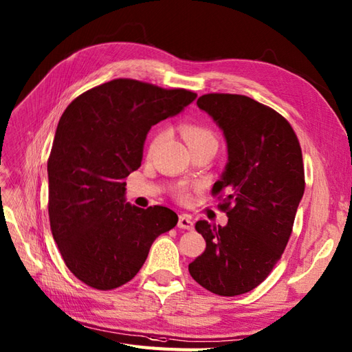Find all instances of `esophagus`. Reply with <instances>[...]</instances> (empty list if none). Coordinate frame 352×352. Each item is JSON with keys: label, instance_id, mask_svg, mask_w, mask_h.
Returning a JSON list of instances; mask_svg holds the SVG:
<instances>
[{"label": "esophagus", "instance_id": "34e87169", "mask_svg": "<svg viewBox=\"0 0 352 352\" xmlns=\"http://www.w3.org/2000/svg\"><path fill=\"white\" fill-rule=\"evenodd\" d=\"M177 227L182 230H192L194 227V221L190 215H181L177 221Z\"/></svg>", "mask_w": 352, "mask_h": 352}]
</instances>
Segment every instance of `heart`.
Here are the masks:
<instances>
[{"label":"heart","mask_w":352,"mask_h":352,"mask_svg":"<svg viewBox=\"0 0 352 352\" xmlns=\"http://www.w3.org/2000/svg\"><path fill=\"white\" fill-rule=\"evenodd\" d=\"M181 131L185 142L188 143V146L191 149L194 148H200V146H208V144H217V135L213 133L212 128L206 124L201 122H186L181 126ZM164 139V133H158L151 143V149H153L157 144ZM177 195L181 200H188L190 199V192L185 186L179 188Z\"/></svg>","instance_id":"b5f03b06"}]
</instances>
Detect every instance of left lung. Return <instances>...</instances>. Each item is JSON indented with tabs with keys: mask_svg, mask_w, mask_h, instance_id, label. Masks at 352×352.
Returning <instances> with one entry per match:
<instances>
[{
	"mask_svg": "<svg viewBox=\"0 0 352 352\" xmlns=\"http://www.w3.org/2000/svg\"><path fill=\"white\" fill-rule=\"evenodd\" d=\"M197 106L227 140L228 162L212 195L228 222H195L206 250L188 270L210 293L233 297L258 287L284 254L305 192L302 148L284 116L246 96L206 94Z\"/></svg>",
	"mask_w": 352,
	"mask_h": 352,
	"instance_id": "8db88e82",
	"label": "left lung"
}]
</instances>
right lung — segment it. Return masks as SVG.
<instances>
[{"instance_id": "obj_1", "label": "right lung", "mask_w": 352, "mask_h": 352, "mask_svg": "<svg viewBox=\"0 0 352 352\" xmlns=\"http://www.w3.org/2000/svg\"><path fill=\"white\" fill-rule=\"evenodd\" d=\"M195 92L115 79L80 94L59 119L47 160L49 221L65 265L96 289L130 282L155 239L177 224L164 206L125 203V177L142 164L151 126Z\"/></svg>"}]
</instances>
